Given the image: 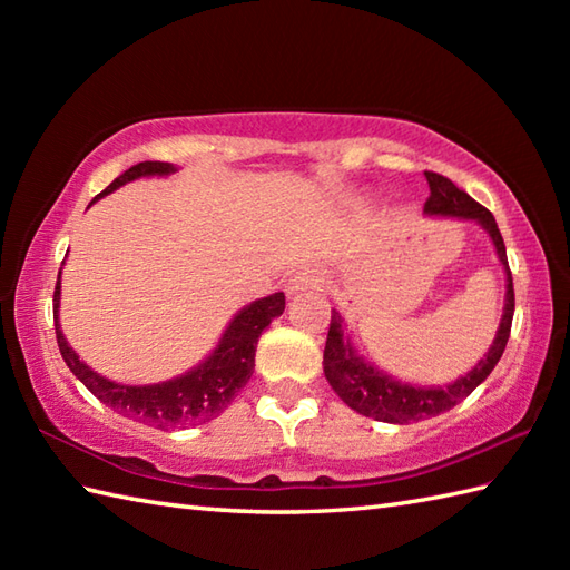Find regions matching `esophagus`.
Here are the masks:
<instances>
[{
	"label": "esophagus",
	"mask_w": 570,
	"mask_h": 570,
	"mask_svg": "<svg viewBox=\"0 0 570 570\" xmlns=\"http://www.w3.org/2000/svg\"><path fill=\"white\" fill-rule=\"evenodd\" d=\"M321 286H323V278L316 272L304 269V272H296L292 278H288L286 294L294 296V294H301V292H318Z\"/></svg>",
	"instance_id": "obj_1"
}]
</instances>
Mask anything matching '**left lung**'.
Instances as JSON below:
<instances>
[{"mask_svg": "<svg viewBox=\"0 0 570 570\" xmlns=\"http://www.w3.org/2000/svg\"><path fill=\"white\" fill-rule=\"evenodd\" d=\"M426 180L431 186V196L426 203H423V210L431 215H451V217H465V220H478L490 233L494 249H498V257L504 264V272H507L504 316L500 323L498 337H494L485 360H480L475 370H470L465 377L455 380L453 384L439 386V390L429 386L426 390V386H411V384H402L392 377H386V374H382L380 370L367 365L365 360H360L355 355V350L350 347V343L343 337L341 313L333 311L328 337H325V350H323L325 380L331 382L335 394L341 396L350 409L374 421L414 423L421 419L439 416L443 411L453 409L455 404L463 402L465 396H470V392L475 390L480 382L488 380V374L500 362L512 331V316H514L512 272H510V264H507L504 239L500 235V227L494 223L492 213L485 208V205L472 200L465 190H460L451 178L426 171Z\"/></svg>", "mask_w": 570, "mask_h": 570, "instance_id": "left-lung-1", "label": "left lung"}]
</instances>
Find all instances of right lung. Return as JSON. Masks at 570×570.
<instances>
[{"label":"right lung","mask_w":570,"mask_h":570,"mask_svg":"<svg viewBox=\"0 0 570 570\" xmlns=\"http://www.w3.org/2000/svg\"><path fill=\"white\" fill-rule=\"evenodd\" d=\"M174 166L166 161H141L137 166L127 168L122 176H117L110 186H107L98 198L112 193L115 188L125 186L127 180H135L139 176H164L171 174ZM95 198V200H98ZM92 200V203H95ZM58 298H60V272L53 292V321H56V341L58 350L63 355L70 372L88 386V390L100 399L105 406H110L117 414L127 419H135L156 429H178V426H198V423L210 421L220 416L233 402L237 392L245 386L254 372V353H257V343L262 331L274 318L284 313L286 298L278 292L274 296H266L262 301H254L247 308H242L235 321L227 325L220 345L215 353L190 370L184 377H176L164 384H149V386H129L117 384L100 377L92 372L85 362L78 360L72 347L66 343L63 333L58 325Z\"/></svg>","instance_id":"obj_1"}]
</instances>
